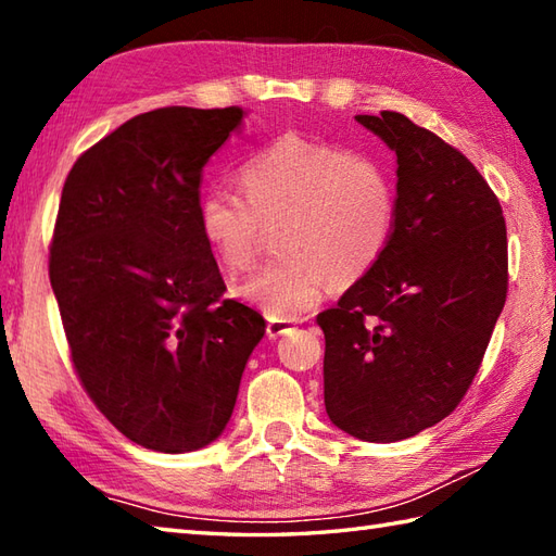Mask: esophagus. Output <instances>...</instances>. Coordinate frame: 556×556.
Here are the masks:
<instances>
[{"label":"esophagus","instance_id":"34e87169","mask_svg":"<svg viewBox=\"0 0 556 556\" xmlns=\"http://www.w3.org/2000/svg\"><path fill=\"white\" fill-rule=\"evenodd\" d=\"M291 329H293L291 323L269 320V323H267V337H269V339H279V337H285L287 332H291Z\"/></svg>","mask_w":556,"mask_h":556}]
</instances>
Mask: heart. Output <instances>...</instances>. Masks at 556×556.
Wrapping results in <instances>:
<instances>
[{
  "label": "heart",
  "instance_id": "heart-1",
  "mask_svg": "<svg viewBox=\"0 0 556 556\" xmlns=\"http://www.w3.org/2000/svg\"><path fill=\"white\" fill-rule=\"evenodd\" d=\"M245 193L210 188L200 231L229 271L255 265L265 229L279 260L233 287L271 320L311 313L332 287H351L380 265L396 229L399 195L384 164L346 146L281 136L241 169Z\"/></svg>",
  "mask_w": 556,
  "mask_h": 556
}]
</instances>
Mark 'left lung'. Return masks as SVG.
<instances>
[{"label":"left lung","mask_w":556,"mask_h":556,"mask_svg":"<svg viewBox=\"0 0 556 556\" xmlns=\"http://www.w3.org/2000/svg\"><path fill=\"white\" fill-rule=\"evenodd\" d=\"M356 122L396 152V229L325 332V408L365 442L432 428L466 396L509 289L502 205L464 152L399 112Z\"/></svg>","instance_id":"obj_1"}]
</instances>
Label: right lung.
<instances>
[{
  "label": "right lung",
  "instance_id": "obj_1",
  "mask_svg": "<svg viewBox=\"0 0 556 556\" xmlns=\"http://www.w3.org/2000/svg\"><path fill=\"white\" fill-rule=\"evenodd\" d=\"M241 108H162L71 167L50 281L78 380L128 440L164 454L215 442L265 320L224 299L198 217L207 160Z\"/></svg>",
  "mask_w": 556,
  "mask_h": 556
}]
</instances>
